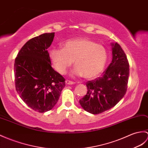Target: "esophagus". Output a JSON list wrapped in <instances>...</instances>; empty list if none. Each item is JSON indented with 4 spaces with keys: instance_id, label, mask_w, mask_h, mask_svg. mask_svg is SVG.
<instances>
[{
    "instance_id": "obj_1",
    "label": "esophagus",
    "mask_w": 148,
    "mask_h": 148,
    "mask_svg": "<svg viewBox=\"0 0 148 148\" xmlns=\"http://www.w3.org/2000/svg\"><path fill=\"white\" fill-rule=\"evenodd\" d=\"M66 83L67 84H75V82H73V81H69V80L67 79V80L66 81Z\"/></svg>"
}]
</instances>
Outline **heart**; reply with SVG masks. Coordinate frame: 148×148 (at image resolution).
<instances>
[{"mask_svg":"<svg viewBox=\"0 0 148 148\" xmlns=\"http://www.w3.org/2000/svg\"><path fill=\"white\" fill-rule=\"evenodd\" d=\"M50 56L58 73H66L74 60L75 67L71 74L84 76L88 79L97 77L102 73L108 58L105 47L87 38L68 40L63 44L62 49L51 50Z\"/></svg>","mask_w":148,"mask_h":148,"instance_id":"1","label":"heart"}]
</instances>
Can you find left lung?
Listing matches in <instances>:
<instances>
[{
    "mask_svg": "<svg viewBox=\"0 0 148 148\" xmlns=\"http://www.w3.org/2000/svg\"><path fill=\"white\" fill-rule=\"evenodd\" d=\"M112 62L101 77L86 82L87 93L79 99L84 110L92 114H99L115 106L124 97L127 89V58L119 43H112Z\"/></svg>",
    "mask_w": 148,
    "mask_h": 148,
    "instance_id": "left-lung-1",
    "label": "left lung"
}]
</instances>
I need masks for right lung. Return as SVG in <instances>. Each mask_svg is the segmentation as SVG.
<instances>
[{"mask_svg":"<svg viewBox=\"0 0 148 148\" xmlns=\"http://www.w3.org/2000/svg\"><path fill=\"white\" fill-rule=\"evenodd\" d=\"M54 34L44 33L27 41L14 62L17 92L29 107L40 113L53 108L66 86L62 75L51 67L47 50Z\"/></svg>","mask_w":148,"mask_h":148,"instance_id":"right-lung-1","label":"right lung"}]
</instances>
